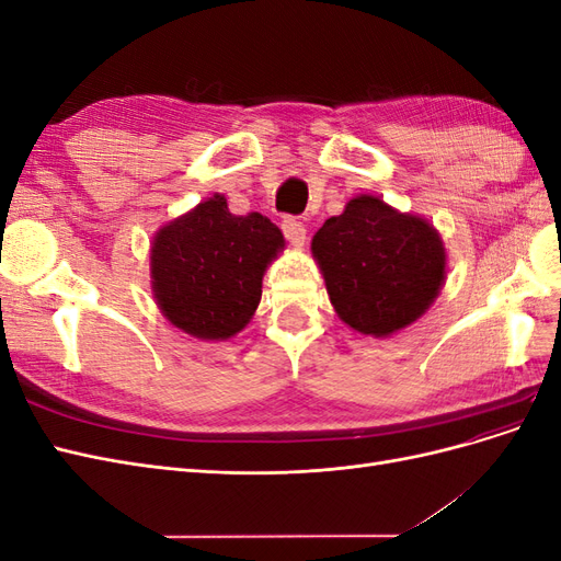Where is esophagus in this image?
<instances>
[{
    "label": "esophagus",
    "mask_w": 561,
    "mask_h": 561,
    "mask_svg": "<svg viewBox=\"0 0 561 561\" xmlns=\"http://www.w3.org/2000/svg\"><path fill=\"white\" fill-rule=\"evenodd\" d=\"M283 233H285V239L290 241L293 245H297V248H301L304 243H307V227H304L301 222H297V219H293V217H287L285 222H283Z\"/></svg>",
    "instance_id": "esophagus-1"
}]
</instances>
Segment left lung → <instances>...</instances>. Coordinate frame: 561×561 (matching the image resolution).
Wrapping results in <instances>:
<instances>
[{"mask_svg":"<svg viewBox=\"0 0 561 561\" xmlns=\"http://www.w3.org/2000/svg\"><path fill=\"white\" fill-rule=\"evenodd\" d=\"M311 254L339 320L377 339L416 322L447 278L439 231L375 194L353 196L342 215L325 219Z\"/></svg>","mask_w":561,"mask_h":561,"instance_id":"8db88e82","label":"left lung"}]
</instances>
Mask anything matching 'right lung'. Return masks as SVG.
<instances>
[{
    "label": "right lung",
    "mask_w": 561,
    "mask_h": 561,
    "mask_svg": "<svg viewBox=\"0 0 561 561\" xmlns=\"http://www.w3.org/2000/svg\"><path fill=\"white\" fill-rule=\"evenodd\" d=\"M283 250V233L268 217L233 215L227 198L215 194L154 233L151 295L180 332L225 342L257 311L262 278Z\"/></svg>",
    "instance_id": "1"
}]
</instances>
